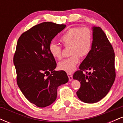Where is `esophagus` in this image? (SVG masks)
Masks as SVG:
<instances>
[{
  "label": "esophagus",
  "mask_w": 123,
  "mask_h": 123,
  "mask_svg": "<svg viewBox=\"0 0 123 123\" xmlns=\"http://www.w3.org/2000/svg\"><path fill=\"white\" fill-rule=\"evenodd\" d=\"M67 74H68V77H69V81H71V80L73 79L72 74L70 73H68Z\"/></svg>",
  "instance_id": "obj_1"
}]
</instances>
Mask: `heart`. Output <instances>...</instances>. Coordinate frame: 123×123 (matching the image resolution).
Here are the masks:
<instances>
[{"label":"heart","instance_id":"1","mask_svg":"<svg viewBox=\"0 0 123 123\" xmlns=\"http://www.w3.org/2000/svg\"><path fill=\"white\" fill-rule=\"evenodd\" d=\"M60 42L65 47L69 48L70 57L58 63L59 69L72 72L79 62L80 57H87L91 51L92 43V32L87 27H73L68 29L60 37ZM49 51L57 60H61L62 48L59 45L51 43Z\"/></svg>","mask_w":123,"mask_h":123}]
</instances>
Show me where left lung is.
Listing matches in <instances>:
<instances>
[{
    "label": "left lung",
    "instance_id": "left-lung-1",
    "mask_svg": "<svg viewBox=\"0 0 123 123\" xmlns=\"http://www.w3.org/2000/svg\"><path fill=\"white\" fill-rule=\"evenodd\" d=\"M92 39L91 51L80 64V70L73 76V79L79 80L81 84L76 92L77 97L87 104H94L104 98L116 77L115 53L106 35L101 28L94 26Z\"/></svg>",
    "mask_w": 123,
    "mask_h": 123
}]
</instances>
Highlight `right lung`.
<instances>
[{
	"instance_id": "right-lung-1",
	"label": "right lung",
	"mask_w": 123,
	"mask_h": 123,
	"mask_svg": "<svg viewBox=\"0 0 123 123\" xmlns=\"http://www.w3.org/2000/svg\"><path fill=\"white\" fill-rule=\"evenodd\" d=\"M65 27L43 22L24 32L18 40L13 59L18 86L25 98L39 108L53 104L58 87L69 80L64 70H54L57 63L49 51L51 40Z\"/></svg>"
}]
</instances>
